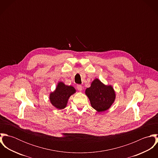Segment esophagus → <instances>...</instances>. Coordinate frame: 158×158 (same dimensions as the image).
<instances>
[{
	"label": "esophagus",
	"instance_id": "34e87169",
	"mask_svg": "<svg viewBox=\"0 0 158 158\" xmlns=\"http://www.w3.org/2000/svg\"><path fill=\"white\" fill-rule=\"evenodd\" d=\"M77 89L79 90L80 92H81L82 91V89H83V87H82V86L81 85H77Z\"/></svg>",
	"mask_w": 158,
	"mask_h": 158
}]
</instances>
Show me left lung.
<instances>
[{"mask_svg": "<svg viewBox=\"0 0 158 158\" xmlns=\"http://www.w3.org/2000/svg\"><path fill=\"white\" fill-rule=\"evenodd\" d=\"M85 94L90 100L91 106L101 113L110 109L115 99V92L111 85H105L100 80L95 78Z\"/></svg>", "mask_w": 158, "mask_h": 158, "instance_id": "8db88e82", "label": "left lung"}]
</instances>
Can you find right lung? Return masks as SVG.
Instances as JSON below:
<instances>
[{"instance_id": "1", "label": "right lung", "mask_w": 158, "mask_h": 158, "mask_svg": "<svg viewBox=\"0 0 158 158\" xmlns=\"http://www.w3.org/2000/svg\"><path fill=\"white\" fill-rule=\"evenodd\" d=\"M76 92L72 86L66 85L63 82H58L55 90L50 92L49 99L53 106L58 110L65 108L69 97Z\"/></svg>"}]
</instances>
